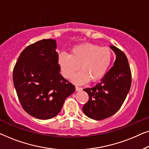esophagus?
<instances>
[{
    "label": "esophagus",
    "mask_w": 149,
    "mask_h": 149,
    "mask_svg": "<svg viewBox=\"0 0 149 149\" xmlns=\"http://www.w3.org/2000/svg\"><path fill=\"white\" fill-rule=\"evenodd\" d=\"M81 90H82V88H81V87H79L78 86H76V91H80Z\"/></svg>",
    "instance_id": "34e87169"
}]
</instances>
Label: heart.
<instances>
[{
  "label": "heart",
  "mask_w": 149,
  "mask_h": 149,
  "mask_svg": "<svg viewBox=\"0 0 149 149\" xmlns=\"http://www.w3.org/2000/svg\"><path fill=\"white\" fill-rule=\"evenodd\" d=\"M113 54L109 47H100L93 43H85L75 46L70 49V54L62 52L58 56V64L66 78L70 79L79 70H81L73 77L75 83H87L89 80L95 81L102 78L109 69Z\"/></svg>",
  "instance_id": "heart-1"
}]
</instances>
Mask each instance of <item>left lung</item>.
Segmentation results:
<instances>
[{
	"mask_svg": "<svg viewBox=\"0 0 149 149\" xmlns=\"http://www.w3.org/2000/svg\"><path fill=\"white\" fill-rule=\"evenodd\" d=\"M110 48L116 56L113 66L95 86L83 89L89 95V100L83 107V113L97 121L119 111L131 87V70L127 57L115 46L110 45Z\"/></svg>",
	"mask_w": 149,
	"mask_h": 149,
	"instance_id": "left-lung-1",
	"label": "left lung"
}]
</instances>
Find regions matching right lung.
<instances>
[{
	"mask_svg": "<svg viewBox=\"0 0 149 149\" xmlns=\"http://www.w3.org/2000/svg\"><path fill=\"white\" fill-rule=\"evenodd\" d=\"M57 44L42 39L21 53L13 69V85L26 113L39 119H49L60 113L75 87L60 74Z\"/></svg>",
	"mask_w": 149,
	"mask_h": 149,
	"instance_id": "right-lung-1",
	"label": "right lung"
}]
</instances>
